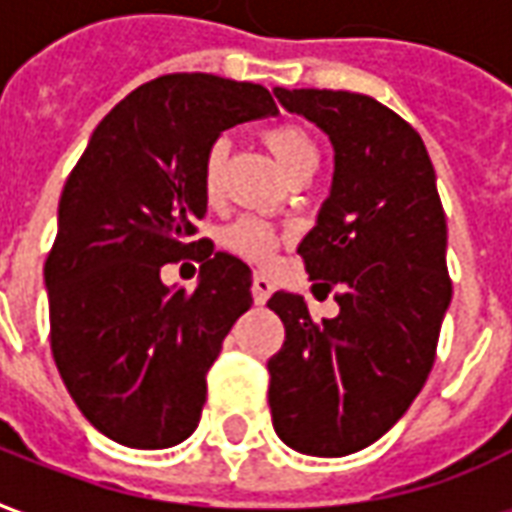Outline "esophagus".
I'll return each mask as SVG.
<instances>
[{"mask_svg": "<svg viewBox=\"0 0 512 512\" xmlns=\"http://www.w3.org/2000/svg\"><path fill=\"white\" fill-rule=\"evenodd\" d=\"M271 293H274V282L268 277H263V274H257V277L252 279V299H255V304H266Z\"/></svg>", "mask_w": 512, "mask_h": 512, "instance_id": "34e87169", "label": "esophagus"}]
</instances>
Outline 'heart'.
<instances>
[{"instance_id": "obj_1", "label": "heart", "mask_w": 512, "mask_h": 512, "mask_svg": "<svg viewBox=\"0 0 512 512\" xmlns=\"http://www.w3.org/2000/svg\"><path fill=\"white\" fill-rule=\"evenodd\" d=\"M263 139H266L268 150L274 153L277 164L285 172H293L296 167H301L304 161H312L318 158V147L310 139V134L299 126H290V123H279V126H271L263 131ZM224 156H227V142H213L205 156H202L200 167V183L205 200H216L219 191H222V172H224ZM227 246L233 249L235 255L246 257V260H255V263H268L274 249H277L279 233L263 219H255V216H244L227 230L224 235Z\"/></svg>"}]
</instances>
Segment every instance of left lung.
Wrapping results in <instances>:
<instances>
[{"instance_id":"obj_1","label":"left lung","mask_w":512,"mask_h":512,"mask_svg":"<svg viewBox=\"0 0 512 512\" xmlns=\"http://www.w3.org/2000/svg\"><path fill=\"white\" fill-rule=\"evenodd\" d=\"M274 95L334 147L332 189L299 255L326 293L340 288V312L315 323L299 293L268 299L285 323L268 406L288 447L340 458L381 439L428 381L452 299L447 219L425 142L392 109L345 90Z\"/></svg>"}]
</instances>
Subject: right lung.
I'll list each match as a JSON object with an SVG mask.
<instances>
[{"label":"right lung","mask_w":512,"mask_h":512,"mask_svg":"<svg viewBox=\"0 0 512 512\" xmlns=\"http://www.w3.org/2000/svg\"><path fill=\"white\" fill-rule=\"evenodd\" d=\"M263 84L169 73L98 123L65 180L43 268L51 354L90 425L134 450H164L200 422L205 376L252 307V271L194 238L208 200L200 167L222 131L277 115ZM197 254L191 294L160 282Z\"/></svg>","instance_id":"1"}]
</instances>
